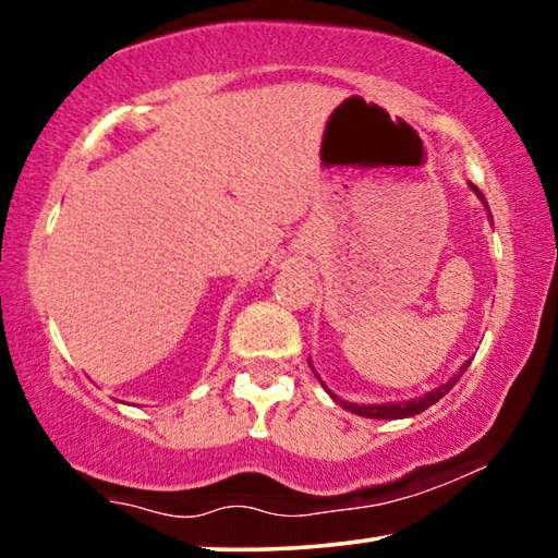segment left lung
<instances>
[{
  "instance_id": "1",
  "label": "left lung",
  "mask_w": 558,
  "mask_h": 558,
  "mask_svg": "<svg viewBox=\"0 0 558 558\" xmlns=\"http://www.w3.org/2000/svg\"><path fill=\"white\" fill-rule=\"evenodd\" d=\"M471 189H473L475 193H478L483 204H486V198H483V193H481L478 189H475V185H471ZM468 365H471V360H468L465 365L460 367V373H458L456 377H450L446 385L435 387L433 392L423 395V398L408 400V402H390V405H354V402H347V400H342V398H337V395H332V392H329V395H332L335 402H339V405H342L344 410H350V413H354V415H362V417H375V420H398V417H410V415L423 413V410H427L430 405H435V402H438V400L442 398V395H448L450 390H453V385L458 383L460 375L465 373Z\"/></svg>"
}]
</instances>
